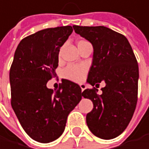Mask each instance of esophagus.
Masks as SVG:
<instances>
[{
	"mask_svg": "<svg viewBox=\"0 0 149 149\" xmlns=\"http://www.w3.org/2000/svg\"><path fill=\"white\" fill-rule=\"evenodd\" d=\"M80 87H81V90H82V91H83V90L85 89V88H86L85 84H83V83H81V84H80Z\"/></svg>",
	"mask_w": 149,
	"mask_h": 149,
	"instance_id": "34e87169",
	"label": "esophagus"
}]
</instances>
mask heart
I'll return each instance as SVG.
<instances>
[{
	"instance_id": "heart-1",
	"label": "heart",
	"mask_w": 149,
	"mask_h": 149,
	"mask_svg": "<svg viewBox=\"0 0 149 149\" xmlns=\"http://www.w3.org/2000/svg\"><path fill=\"white\" fill-rule=\"evenodd\" d=\"M82 41H80V42H82ZM86 72H87V67L85 65L71 64L63 69L62 76L66 79H68V80H71L74 81H79L83 78Z\"/></svg>"
}]
</instances>
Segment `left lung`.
I'll list each match as a JSON object with an SVG mask.
<instances>
[{"label": "left lung", "instance_id": "8db88e82", "mask_svg": "<svg viewBox=\"0 0 149 149\" xmlns=\"http://www.w3.org/2000/svg\"><path fill=\"white\" fill-rule=\"evenodd\" d=\"M73 27L94 49L87 81L96 87L105 82L101 95L95 87L82 92L94 106L86 116L88 127L101 139L116 138L127 127L137 104L139 67L135 55L124 35L107 27Z\"/></svg>", "mask_w": 149, "mask_h": 149}]
</instances>
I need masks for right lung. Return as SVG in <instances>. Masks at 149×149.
I'll use <instances>...</instances> for the list:
<instances>
[{"label": "right lung", "instance_id": "1", "mask_svg": "<svg viewBox=\"0 0 149 149\" xmlns=\"http://www.w3.org/2000/svg\"><path fill=\"white\" fill-rule=\"evenodd\" d=\"M72 32V26L39 31L22 39L15 52L9 71L11 106L26 134L38 142L62 134L68 114L82 97L80 86L68 80H62L56 92L46 87L56 76L60 49Z\"/></svg>", "mask_w": 149, "mask_h": 149}]
</instances>
